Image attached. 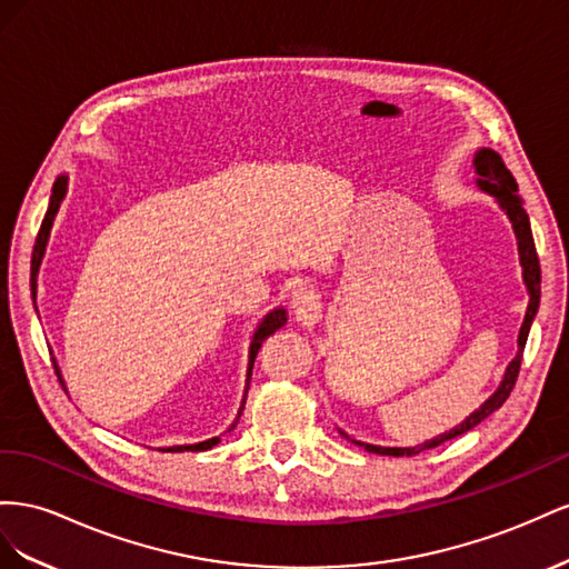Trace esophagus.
Segmentation results:
<instances>
[{"mask_svg":"<svg viewBox=\"0 0 569 569\" xmlns=\"http://www.w3.org/2000/svg\"><path fill=\"white\" fill-rule=\"evenodd\" d=\"M290 305H293V310L298 317H312L319 310V296L315 293L312 288L300 286L293 290V296H290Z\"/></svg>","mask_w":569,"mask_h":569,"instance_id":"34e87169","label":"esophagus"}]
</instances>
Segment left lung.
<instances>
[{"instance_id": "8db88e82", "label": "left lung", "mask_w": 569, "mask_h": 569, "mask_svg": "<svg viewBox=\"0 0 569 569\" xmlns=\"http://www.w3.org/2000/svg\"><path fill=\"white\" fill-rule=\"evenodd\" d=\"M475 173L479 176L477 178V186L486 192L491 194V198L498 202V207L502 209V214H506L512 223V231H515V238H517V252H519V267H522V281L527 286V296H529V305H527V315H525V321H522V329H519V336H517V355L512 357V362L508 365L506 375H502V381L498 383L496 391L486 398L479 408L469 415L467 419H462L458 427H452L450 431H443L438 433L433 438H429V441L419 443V446H412V448H388V446H375V443H362V441H355V438H350L346 431H340V436H346L348 441L362 446L365 450L369 452H379V456H393V458H402V456H417V452L421 450H429V448H436L441 446L446 441H450V438L456 436H462L467 433L469 429H475L477 425H481V421L493 415L502 402L508 400L512 386L517 381V375H519V365H522V352H525V346H527V336H529V329L533 319H537V312H539V302H541V267H539V257H537V248H533V236H531V223H529V214L525 212V202L522 198H519L517 192V183L512 173L506 169V164H502V159L489 150V148H481L477 154H475Z\"/></svg>"}]
</instances>
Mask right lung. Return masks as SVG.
Masks as SVG:
<instances>
[{
	"mask_svg": "<svg viewBox=\"0 0 569 569\" xmlns=\"http://www.w3.org/2000/svg\"><path fill=\"white\" fill-rule=\"evenodd\" d=\"M67 190H69V176L61 173L57 176V181L52 186V194H50V207H47V214L42 219V226H40V233H38V240H36V248H32V259H30V293H32V302H36L38 298V273H40V267H42V259H44V252H47V242H50V233H52V226H54V219H57V212L59 207L63 202V198H67ZM288 321V312L283 310V307H273L271 312H267L262 317V321L257 323V329L252 333V340H250V355H248V377H246V393H242V400H240V410H238V417L233 419V425L229 427V431L236 429L238 419L242 415V408H246V398H248V388H250V379H252V367H254V357L259 352V348H262L264 340L279 331L283 323ZM59 375V371H57ZM61 379V377H59ZM63 383V381H61ZM221 441V436H212L207 438V441H200V443H186V446H169V448H159L164 452H194V450H209L214 448L217 443Z\"/></svg>",
	"mask_w": 569,
	"mask_h": 569,
	"instance_id": "add662e5",
	"label": "right lung"
}]
</instances>
